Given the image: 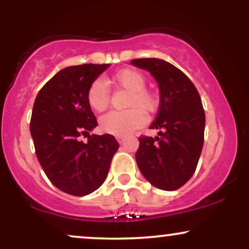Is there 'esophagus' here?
<instances>
[{
  "instance_id": "esophagus-1",
  "label": "esophagus",
  "mask_w": 249,
  "mask_h": 249,
  "mask_svg": "<svg viewBox=\"0 0 249 249\" xmlns=\"http://www.w3.org/2000/svg\"><path fill=\"white\" fill-rule=\"evenodd\" d=\"M116 138H117V141H118L119 144H123V142H125V137H123V136H117Z\"/></svg>"
}]
</instances>
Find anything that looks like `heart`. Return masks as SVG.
Wrapping results in <instances>:
<instances>
[{
	"label": "heart",
	"instance_id": "heart-1",
	"mask_svg": "<svg viewBox=\"0 0 249 249\" xmlns=\"http://www.w3.org/2000/svg\"><path fill=\"white\" fill-rule=\"evenodd\" d=\"M112 81L131 91L127 101L128 107H141L142 111L146 112L152 111L156 107V99L152 93L145 89L146 81L139 71L124 69L117 72L113 76ZM108 101H110V93L107 84L102 79H97L88 90L89 105L93 111L101 112L107 108ZM140 109L132 107L125 111H110L107 115L101 117L99 126L107 133L123 137L127 136L144 124L145 118Z\"/></svg>",
	"mask_w": 249,
	"mask_h": 249
}]
</instances>
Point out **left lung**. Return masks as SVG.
I'll return each mask as SVG.
<instances>
[{
	"instance_id": "8db88e82",
	"label": "left lung",
	"mask_w": 249,
	"mask_h": 249,
	"mask_svg": "<svg viewBox=\"0 0 249 249\" xmlns=\"http://www.w3.org/2000/svg\"><path fill=\"white\" fill-rule=\"evenodd\" d=\"M158 83L160 102L150 128L158 136L141 137L136 161L144 178L164 191L178 190L193 176L205 132V111L198 90L190 78L164 59H132Z\"/></svg>"
}]
</instances>
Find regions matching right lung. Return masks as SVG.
<instances>
[{
	"label": "right lung",
	"instance_id": "add662e5",
	"mask_svg": "<svg viewBox=\"0 0 249 249\" xmlns=\"http://www.w3.org/2000/svg\"><path fill=\"white\" fill-rule=\"evenodd\" d=\"M110 64L62 69L34 103L30 133L39 164L53 186L71 196L92 193L107 179L119 144L112 134H91L96 117L88 103L90 85ZM88 134V142L82 135Z\"/></svg>",
	"mask_w": 249,
	"mask_h": 249
}]
</instances>
